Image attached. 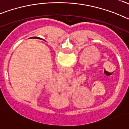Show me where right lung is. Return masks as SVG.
Returning a JSON list of instances; mask_svg holds the SVG:
<instances>
[{
  "label": "right lung",
  "instance_id": "1",
  "mask_svg": "<svg viewBox=\"0 0 129 129\" xmlns=\"http://www.w3.org/2000/svg\"><path fill=\"white\" fill-rule=\"evenodd\" d=\"M34 38H37V39H40V38H39V37H34Z\"/></svg>",
  "mask_w": 129,
  "mask_h": 129
}]
</instances>
